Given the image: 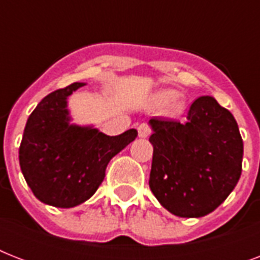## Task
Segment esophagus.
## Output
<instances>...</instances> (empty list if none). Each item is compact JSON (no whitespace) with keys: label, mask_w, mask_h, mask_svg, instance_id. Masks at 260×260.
<instances>
[{"label":"esophagus","mask_w":260,"mask_h":260,"mask_svg":"<svg viewBox=\"0 0 260 260\" xmlns=\"http://www.w3.org/2000/svg\"><path fill=\"white\" fill-rule=\"evenodd\" d=\"M138 134H139V138H143V139H146L150 136L151 134V128L147 124H140V125L138 126Z\"/></svg>","instance_id":"1"}]
</instances>
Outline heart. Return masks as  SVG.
I'll return each instance as SVG.
<instances>
[{
    "instance_id": "1",
    "label": "heart",
    "mask_w": 260,
    "mask_h": 260,
    "mask_svg": "<svg viewBox=\"0 0 260 260\" xmlns=\"http://www.w3.org/2000/svg\"><path fill=\"white\" fill-rule=\"evenodd\" d=\"M178 91L174 89H160L155 91L151 97V104L155 108H163L170 104L169 106V114L171 117H178L185 113L186 101L183 97H177Z\"/></svg>"
}]
</instances>
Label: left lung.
Listing matches in <instances>:
<instances>
[{"instance_id": "1", "label": "left lung", "mask_w": 260, "mask_h": 260, "mask_svg": "<svg viewBox=\"0 0 260 260\" xmlns=\"http://www.w3.org/2000/svg\"><path fill=\"white\" fill-rule=\"evenodd\" d=\"M150 189L178 217H202L225 201L242 174L243 140L230 110L213 97L191 104L187 122L150 120Z\"/></svg>"}]
</instances>
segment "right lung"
Instances as JSON below:
<instances>
[{"mask_svg": "<svg viewBox=\"0 0 260 260\" xmlns=\"http://www.w3.org/2000/svg\"><path fill=\"white\" fill-rule=\"evenodd\" d=\"M85 85L71 83L46 95L26 121L20 167L35 197L47 205L74 208L87 201L110 159L138 136L136 129L108 136L94 126L71 124L67 98Z\"/></svg>", "mask_w": 260, "mask_h": 260, "instance_id": "obj_1", "label": "right lung"}]
</instances>
